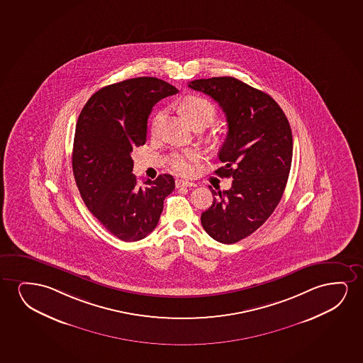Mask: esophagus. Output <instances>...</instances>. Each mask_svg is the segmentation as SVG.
I'll return each instance as SVG.
<instances>
[{
    "label": "esophagus",
    "instance_id": "obj_1",
    "mask_svg": "<svg viewBox=\"0 0 363 363\" xmlns=\"http://www.w3.org/2000/svg\"><path fill=\"white\" fill-rule=\"evenodd\" d=\"M196 184L194 182H189V181H184V179H176V187H194Z\"/></svg>",
    "mask_w": 363,
    "mask_h": 363
}]
</instances>
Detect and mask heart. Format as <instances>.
Returning a JSON list of instances; mask_svg holds the SVG:
<instances>
[{"mask_svg":"<svg viewBox=\"0 0 363 363\" xmlns=\"http://www.w3.org/2000/svg\"><path fill=\"white\" fill-rule=\"evenodd\" d=\"M179 108L182 110L186 119L189 120L191 124L194 126L197 125L211 124L214 118L217 116V110L214 105L206 99L203 96L199 95H187L184 99L181 100ZM162 119V111H159L155 115L152 123H151V129L156 131L159 129L160 123ZM199 154L196 150H184L179 152H174L169 157V166L174 169L176 174H182V176H189L194 174V164L199 162Z\"/></svg>","mask_w":363,"mask_h":363,"instance_id":"obj_1","label":"heart"}]
</instances>
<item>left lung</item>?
I'll list each match as a JSON object with an SVG mask.
<instances>
[{"instance_id":"left-lung-1","label":"left lung","mask_w":363,"mask_h":363,"mask_svg":"<svg viewBox=\"0 0 363 363\" xmlns=\"http://www.w3.org/2000/svg\"><path fill=\"white\" fill-rule=\"evenodd\" d=\"M218 103L228 134L214 172L232 177V187L216 191L213 203L201 216L204 230L219 243L233 244L254 233L283 197L293 160V135L278 103L262 90L233 77L189 82Z\"/></svg>"}]
</instances>
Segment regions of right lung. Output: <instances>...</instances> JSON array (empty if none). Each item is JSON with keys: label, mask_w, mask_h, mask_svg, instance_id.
Returning <instances> with one entry per match:
<instances>
[{"label": "right lung", "mask_w": 363, "mask_h": 363, "mask_svg": "<svg viewBox=\"0 0 363 363\" xmlns=\"http://www.w3.org/2000/svg\"><path fill=\"white\" fill-rule=\"evenodd\" d=\"M177 91L154 77L123 80L91 95L77 121L72 166L80 196L103 227L124 242L144 239L156 228L174 189L167 174L139 186L131 152L146 143L152 106Z\"/></svg>", "instance_id": "right-lung-1"}]
</instances>
